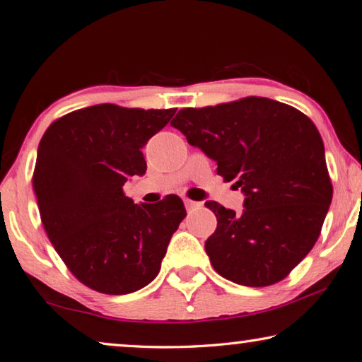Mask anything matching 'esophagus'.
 <instances>
[{"label":"esophagus","mask_w":362,"mask_h":362,"mask_svg":"<svg viewBox=\"0 0 362 362\" xmlns=\"http://www.w3.org/2000/svg\"><path fill=\"white\" fill-rule=\"evenodd\" d=\"M185 207L188 211H192V209H196V207H201V203H198V201L185 199Z\"/></svg>","instance_id":"esophagus-1"}]
</instances>
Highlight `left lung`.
I'll use <instances>...</instances> for the list:
<instances>
[{
	"label": "left lung",
	"mask_w": 362,
	"mask_h": 362,
	"mask_svg": "<svg viewBox=\"0 0 362 362\" xmlns=\"http://www.w3.org/2000/svg\"><path fill=\"white\" fill-rule=\"evenodd\" d=\"M244 193L236 214L216 201L217 230L206 241L216 272L265 287L284 279L313 249L332 201L324 144L308 116L267 97L183 108L170 122Z\"/></svg>",
	"instance_id": "1"
}]
</instances>
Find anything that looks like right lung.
Masks as SVG:
<instances>
[{
    "instance_id": "right-lung-1",
    "label": "right lung",
    "mask_w": 362,
    "mask_h": 362,
    "mask_svg": "<svg viewBox=\"0 0 362 362\" xmlns=\"http://www.w3.org/2000/svg\"><path fill=\"white\" fill-rule=\"evenodd\" d=\"M175 115L102 103L54 121L33 173L41 222L60 259L84 286L124 296L150 284L185 218L175 194L134 204L122 192L144 175L142 148Z\"/></svg>"
}]
</instances>
